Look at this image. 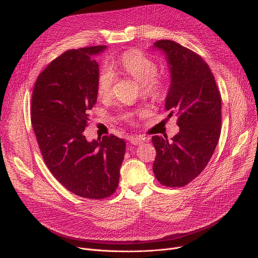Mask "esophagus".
<instances>
[{
	"label": "esophagus",
	"instance_id": "obj_1",
	"mask_svg": "<svg viewBox=\"0 0 258 258\" xmlns=\"http://www.w3.org/2000/svg\"><path fill=\"white\" fill-rule=\"evenodd\" d=\"M129 142L134 145V146H137V145H141L145 142V138L143 137H138V136H130L129 137Z\"/></svg>",
	"mask_w": 258,
	"mask_h": 258
}]
</instances>
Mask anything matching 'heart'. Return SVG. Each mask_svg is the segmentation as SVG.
Wrapping results in <instances>:
<instances>
[{"label": "heart", "mask_w": 258, "mask_h": 258, "mask_svg": "<svg viewBox=\"0 0 258 258\" xmlns=\"http://www.w3.org/2000/svg\"><path fill=\"white\" fill-rule=\"evenodd\" d=\"M121 71L136 83L141 84V94L148 99L156 100L159 99L165 90V82L158 77V68L151 57L138 50H130L125 52L120 62ZM116 82L115 72L108 66H103L98 74L97 92L102 99H108L112 95L113 86ZM135 111H124L122 116L128 122H132Z\"/></svg>", "instance_id": "obj_1"}]
</instances>
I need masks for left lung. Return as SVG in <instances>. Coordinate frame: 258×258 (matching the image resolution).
<instances>
[{
  "label": "left lung",
  "instance_id": "obj_1",
  "mask_svg": "<svg viewBox=\"0 0 258 258\" xmlns=\"http://www.w3.org/2000/svg\"><path fill=\"white\" fill-rule=\"evenodd\" d=\"M164 50L171 72L166 97L168 117L175 114L180 131L170 141L154 135L153 171L163 186L184 187L200 175L221 133V95L204 58L172 40L154 43Z\"/></svg>",
  "mask_w": 258,
  "mask_h": 258
}]
</instances>
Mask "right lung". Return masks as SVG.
Listing matches in <instances>:
<instances>
[{
    "mask_svg": "<svg viewBox=\"0 0 258 258\" xmlns=\"http://www.w3.org/2000/svg\"><path fill=\"white\" fill-rule=\"evenodd\" d=\"M104 45L69 49L38 75L31 121L43 160L67 190L103 200L118 185L126 143L113 134L89 143L84 135L97 101L99 67L95 54Z\"/></svg>",
    "mask_w": 258,
    "mask_h": 258,
    "instance_id": "obj_1",
    "label": "right lung"
}]
</instances>
